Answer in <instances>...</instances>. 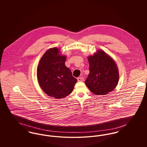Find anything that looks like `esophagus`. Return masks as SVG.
Masks as SVG:
<instances>
[{"label":"esophagus","mask_w":147,"mask_h":147,"mask_svg":"<svg viewBox=\"0 0 147 147\" xmlns=\"http://www.w3.org/2000/svg\"><path fill=\"white\" fill-rule=\"evenodd\" d=\"M77 80H78V81L79 82H83V81L84 80V78L82 77H78V78H77Z\"/></svg>","instance_id":"obj_1"}]
</instances>
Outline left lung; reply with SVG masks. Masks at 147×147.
<instances>
[{
    "label": "left lung",
    "mask_w": 147,
    "mask_h": 147,
    "mask_svg": "<svg viewBox=\"0 0 147 147\" xmlns=\"http://www.w3.org/2000/svg\"><path fill=\"white\" fill-rule=\"evenodd\" d=\"M90 73L85 83L96 95H105L117 85L119 70L114 60L102 50H98L88 58Z\"/></svg>",
    "instance_id": "obj_1"
}]
</instances>
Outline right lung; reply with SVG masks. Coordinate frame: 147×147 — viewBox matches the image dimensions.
<instances>
[{
  "mask_svg": "<svg viewBox=\"0 0 147 147\" xmlns=\"http://www.w3.org/2000/svg\"><path fill=\"white\" fill-rule=\"evenodd\" d=\"M66 56L59 55L57 47L48 49L41 58L37 69L38 84L49 96L62 98L72 92L77 79L64 63Z\"/></svg>",
  "mask_w": 147,
  "mask_h": 147,
  "instance_id": "add662e5",
  "label": "right lung"
}]
</instances>
